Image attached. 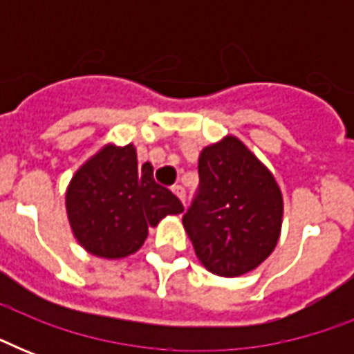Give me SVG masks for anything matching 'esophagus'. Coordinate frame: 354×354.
Here are the masks:
<instances>
[{"label": "esophagus", "mask_w": 354, "mask_h": 354, "mask_svg": "<svg viewBox=\"0 0 354 354\" xmlns=\"http://www.w3.org/2000/svg\"><path fill=\"white\" fill-rule=\"evenodd\" d=\"M172 193L176 194L178 198H180V202L185 205V198H187V194H185V189H183L182 185H174V187H172Z\"/></svg>", "instance_id": "34e87169"}]
</instances>
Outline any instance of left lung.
I'll return each mask as SVG.
<instances>
[{
	"instance_id": "left-lung-1",
	"label": "left lung",
	"mask_w": 354,
	"mask_h": 354,
	"mask_svg": "<svg viewBox=\"0 0 354 354\" xmlns=\"http://www.w3.org/2000/svg\"><path fill=\"white\" fill-rule=\"evenodd\" d=\"M198 176L183 227L200 263L222 277L257 268L281 232L283 196L274 176L233 136L202 150Z\"/></svg>"
}]
</instances>
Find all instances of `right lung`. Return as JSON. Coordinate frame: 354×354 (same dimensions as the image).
I'll return each mask as SVG.
<instances>
[{
	"label": "right lung",
	"mask_w": 354,
	"mask_h": 354,
	"mask_svg": "<svg viewBox=\"0 0 354 354\" xmlns=\"http://www.w3.org/2000/svg\"><path fill=\"white\" fill-rule=\"evenodd\" d=\"M66 207L77 241L106 259L138 252L150 226L183 211L182 202L154 182L152 165H138L132 145L104 147L86 161L69 183Z\"/></svg>",
	"instance_id": "obj_1"
}]
</instances>
